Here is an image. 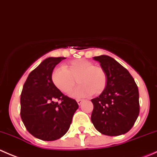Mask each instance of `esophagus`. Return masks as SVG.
<instances>
[{
    "label": "esophagus",
    "mask_w": 157,
    "mask_h": 157,
    "mask_svg": "<svg viewBox=\"0 0 157 157\" xmlns=\"http://www.w3.org/2000/svg\"><path fill=\"white\" fill-rule=\"evenodd\" d=\"M76 101H77V103H78V105H80L81 104H82L85 100H83V99H77Z\"/></svg>",
    "instance_id": "esophagus-1"
}]
</instances>
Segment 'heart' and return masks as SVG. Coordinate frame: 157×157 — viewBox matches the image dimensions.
I'll return each instance as SVG.
<instances>
[{
	"mask_svg": "<svg viewBox=\"0 0 157 157\" xmlns=\"http://www.w3.org/2000/svg\"><path fill=\"white\" fill-rule=\"evenodd\" d=\"M78 82L72 96L81 98L92 94H101L107 85V75L101 66L84 59L73 60L63 67L54 69L51 80L54 86L64 94H69Z\"/></svg>",
	"mask_w": 157,
	"mask_h": 157,
	"instance_id": "obj_1",
	"label": "heart"
}]
</instances>
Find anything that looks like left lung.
I'll return each mask as SVG.
<instances>
[{
	"instance_id": "obj_1",
	"label": "left lung",
	"mask_w": 157,
	"mask_h": 157,
	"mask_svg": "<svg viewBox=\"0 0 157 157\" xmlns=\"http://www.w3.org/2000/svg\"><path fill=\"white\" fill-rule=\"evenodd\" d=\"M107 75L103 92L91 99L94 105L91 120L101 133L124 134L131 129L140 113L139 91L130 72L108 56H94Z\"/></svg>"
}]
</instances>
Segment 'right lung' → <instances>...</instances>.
Here are the masks:
<instances>
[{"label": "right lung", "instance_id": "add662e5", "mask_svg": "<svg viewBox=\"0 0 157 157\" xmlns=\"http://www.w3.org/2000/svg\"><path fill=\"white\" fill-rule=\"evenodd\" d=\"M65 59L49 57L43 60L29 74L23 87L21 119L28 132L42 140L62 137L69 129L78 108L76 101L63 94L51 80L55 66Z\"/></svg>", "mask_w": 157, "mask_h": 157}]
</instances>
